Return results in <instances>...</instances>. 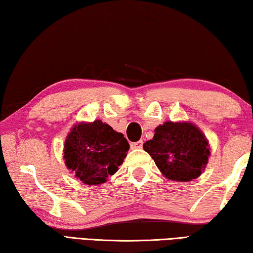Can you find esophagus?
I'll return each mask as SVG.
<instances>
[{
    "label": "esophagus",
    "mask_w": 253,
    "mask_h": 253,
    "mask_svg": "<svg viewBox=\"0 0 253 253\" xmlns=\"http://www.w3.org/2000/svg\"><path fill=\"white\" fill-rule=\"evenodd\" d=\"M143 147V140H138V142L130 143V148L131 149H139Z\"/></svg>",
    "instance_id": "34e87169"
}]
</instances>
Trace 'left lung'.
I'll use <instances>...</instances> for the list:
<instances>
[{
	"label": "left lung",
	"mask_w": 253,
	"mask_h": 253,
	"mask_svg": "<svg viewBox=\"0 0 253 253\" xmlns=\"http://www.w3.org/2000/svg\"><path fill=\"white\" fill-rule=\"evenodd\" d=\"M166 178L188 182L208 164L210 146L199 127L186 122H166L156 127L153 139L143 145Z\"/></svg>",
	"instance_id": "obj_1"
}]
</instances>
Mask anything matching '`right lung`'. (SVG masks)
Listing matches in <instances>:
<instances>
[{
    "instance_id": "obj_1",
    "label": "right lung",
    "mask_w": 253,
    "mask_h": 253,
    "mask_svg": "<svg viewBox=\"0 0 253 253\" xmlns=\"http://www.w3.org/2000/svg\"><path fill=\"white\" fill-rule=\"evenodd\" d=\"M128 149L127 139L108 124L79 123L67 136L63 158L76 178L87 185H98L117 172Z\"/></svg>"
}]
</instances>
